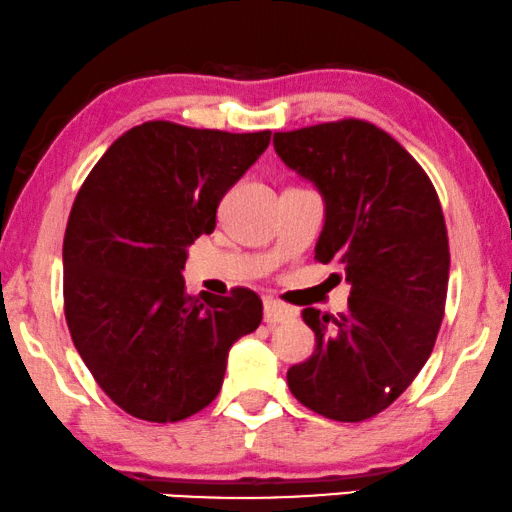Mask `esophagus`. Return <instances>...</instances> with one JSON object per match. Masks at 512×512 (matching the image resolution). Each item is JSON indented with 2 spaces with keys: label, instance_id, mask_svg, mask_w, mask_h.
<instances>
[{
  "label": "esophagus",
  "instance_id": "1",
  "mask_svg": "<svg viewBox=\"0 0 512 512\" xmlns=\"http://www.w3.org/2000/svg\"><path fill=\"white\" fill-rule=\"evenodd\" d=\"M294 318V311L290 306L280 304V301L266 299L264 301V322L266 325H278V322H287Z\"/></svg>",
  "mask_w": 512,
  "mask_h": 512
}]
</instances>
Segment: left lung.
Segmentation results:
<instances>
[{
    "instance_id": "obj_1",
    "label": "left lung",
    "mask_w": 512,
    "mask_h": 512,
    "mask_svg": "<svg viewBox=\"0 0 512 512\" xmlns=\"http://www.w3.org/2000/svg\"><path fill=\"white\" fill-rule=\"evenodd\" d=\"M273 148L320 190L315 259L336 262L352 285L338 318L304 308L315 350L290 366L287 385L329 420H369L413 383L441 329L450 273L441 201L408 150L366 120L276 132Z\"/></svg>"
}]
</instances>
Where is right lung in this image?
I'll return each mask as SVG.
<instances>
[{
    "instance_id": "right-lung-1",
    "label": "right lung",
    "mask_w": 512,
    "mask_h": 512,
    "mask_svg": "<svg viewBox=\"0 0 512 512\" xmlns=\"http://www.w3.org/2000/svg\"><path fill=\"white\" fill-rule=\"evenodd\" d=\"M271 141L169 120L136 125L85 178L64 234V315L78 355L115 406L178 422L218 397L229 348L262 322L248 287L185 292L187 246ZM204 298V297H201Z\"/></svg>"
}]
</instances>
